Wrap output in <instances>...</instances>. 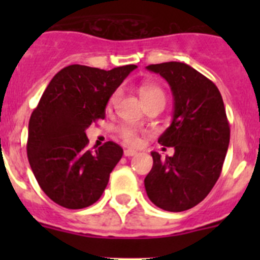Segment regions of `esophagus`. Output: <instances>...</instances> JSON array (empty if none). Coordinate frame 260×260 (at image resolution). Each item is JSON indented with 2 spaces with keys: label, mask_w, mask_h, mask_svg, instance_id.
<instances>
[{
  "label": "esophagus",
  "mask_w": 260,
  "mask_h": 260,
  "mask_svg": "<svg viewBox=\"0 0 260 260\" xmlns=\"http://www.w3.org/2000/svg\"><path fill=\"white\" fill-rule=\"evenodd\" d=\"M123 155L127 156V157H130V156L137 155V151H134V150H125V151H123Z\"/></svg>",
  "instance_id": "esophagus-1"
}]
</instances>
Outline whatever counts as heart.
<instances>
[{
	"label": "heart",
	"mask_w": 260,
	"mask_h": 260,
	"mask_svg": "<svg viewBox=\"0 0 260 260\" xmlns=\"http://www.w3.org/2000/svg\"><path fill=\"white\" fill-rule=\"evenodd\" d=\"M139 93H141L142 100L144 102H148V100H152V99H162L165 100V93L160 87L155 86V84H143V86L139 88ZM117 98H118V92H114L113 95L110 96L109 102H108V105L112 107V105L116 103ZM118 132L119 138L125 142L126 144H130V146H135V144L139 143V134L132 126H126L122 125L117 128Z\"/></svg>",
	"instance_id": "obj_1"
}]
</instances>
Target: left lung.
Segmentation results:
<instances>
[{"label":"left lung","instance_id":"1","mask_svg":"<svg viewBox=\"0 0 260 260\" xmlns=\"http://www.w3.org/2000/svg\"><path fill=\"white\" fill-rule=\"evenodd\" d=\"M147 69L161 75L173 92V121L158 143L174 147V155L161 158L151 152L153 165L144 187L158 208L181 212L201 203L219 180L231 127L221 93L212 80L182 62Z\"/></svg>","mask_w":260,"mask_h":260}]
</instances>
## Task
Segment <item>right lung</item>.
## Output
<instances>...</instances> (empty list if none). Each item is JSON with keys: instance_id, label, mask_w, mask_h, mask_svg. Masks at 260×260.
<instances>
[{"instance_id": "1", "label": "right lung", "mask_w": 260, "mask_h": 260, "mask_svg": "<svg viewBox=\"0 0 260 260\" xmlns=\"http://www.w3.org/2000/svg\"><path fill=\"white\" fill-rule=\"evenodd\" d=\"M135 68L70 65L45 88L29 118L27 156L39 186L54 203L80 210L104 192L123 150L107 142L92 152L86 128L104 118L109 98Z\"/></svg>"}]
</instances>
